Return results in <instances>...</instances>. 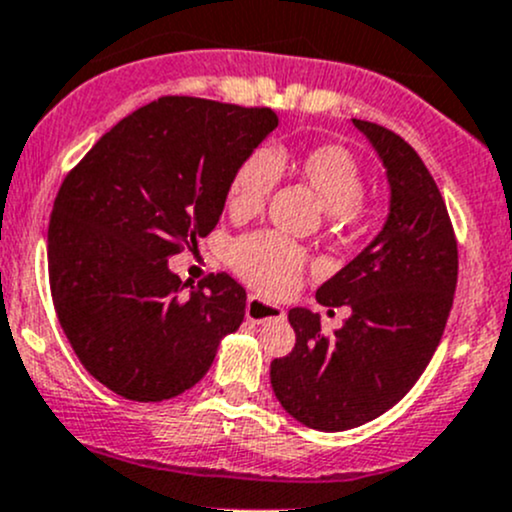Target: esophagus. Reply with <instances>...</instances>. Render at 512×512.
Here are the masks:
<instances>
[{
	"label": "esophagus",
	"instance_id": "34e87169",
	"mask_svg": "<svg viewBox=\"0 0 512 512\" xmlns=\"http://www.w3.org/2000/svg\"><path fill=\"white\" fill-rule=\"evenodd\" d=\"M245 316H247V321H252V324H265V321L284 319V309L282 306L270 304V301H265V299H260L252 294V297L247 299Z\"/></svg>",
	"mask_w": 512,
	"mask_h": 512
}]
</instances>
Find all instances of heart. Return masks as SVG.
Returning a JSON list of instances; mask_svg holds the SVG:
<instances>
[{
  "mask_svg": "<svg viewBox=\"0 0 512 512\" xmlns=\"http://www.w3.org/2000/svg\"><path fill=\"white\" fill-rule=\"evenodd\" d=\"M282 166H292L336 225H353L363 215V171L353 154L338 144H321L294 157L270 149L252 152L230 179L225 198L228 213L233 218H252L260 213ZM230 262L250 287L277 297L297 284L306 265V252L277 233H252L235 242Z\"/></svg>",
  "mask_w": 512,
  "mask_h": 512,
  "instance_id": "1",
  "label": "heart"
}]
</instances>
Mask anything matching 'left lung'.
I'll list each match as a JSON object with an SVG mask.
<instances>
[{"label":"left lung","instance_id":"left-lung-1","mask_svg":"<svg viewBox=\"0 0 512 512\" xmlns=\"http://www.w3.org/2000/svg\"><path fill=\"white\" fill-rule=\"evenodd\" d=\"M383 161L385 225L360 255L316 289L324 306H351L333 336L321 316L289 311L294 351L270 365L272 390L294 419L319 432L360 427L395 407L437 351L454 304L459 252L432 174L390 129L353 120Z\"/></svg>","mask_w":512,"mask_h":512}]
</instances>
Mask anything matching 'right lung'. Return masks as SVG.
Masks as SVG:
<instances>
[{
  "label": "right lung",
  "instance_id": "obj_1",
  "mask_svg": "<svg viewBox=\"0 0 512 512\" xmlns=\"http://www.w3.org/2000/svg\"><path fill=\"white\" fill-rule=\"evenodd\" d=\"M279 125L270 107L159 98L102 134L66 176L48 225L63 333L98 383L134 402L193 387L245 319L225 272L188 287L169 257L218 225L235 169Z\"/></svg>",
  "mask_w": 512,
  "mask_h": 512
}]
</instances>
